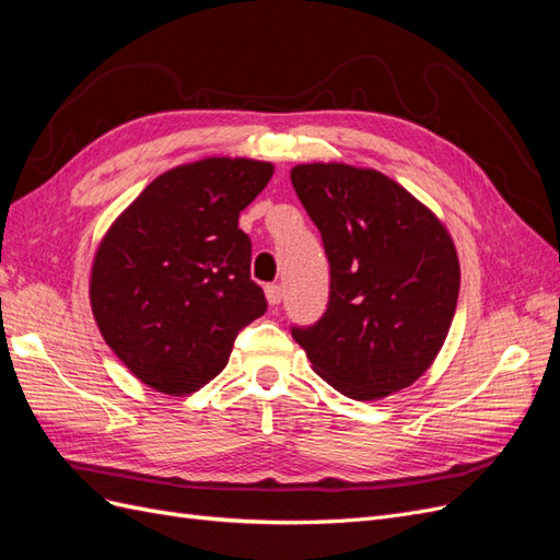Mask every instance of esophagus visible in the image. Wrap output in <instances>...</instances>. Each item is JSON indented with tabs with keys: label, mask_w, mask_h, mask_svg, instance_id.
Returning <instances> with one entry per match:
<instances>
[{
	"label": "esophagus",
	"mask_w": 560,
	"mask_h": 560,
	"mask_svg": "<svg viewBox=\"0 0 560 560\" xmlns=\"http://www.w3.org/2000/svg\"><path fill=\"white\" fill-rule=\"evenodd\" d=\"M266 299L270 306H278L282 301V287L280 284H266Z\"/></svg>",
	"instance_id": "34e87169"
}]
</instances>
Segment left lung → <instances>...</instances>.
Masks as SVG:
<instances>
[{
	"label": "left lung",
	"instance_id": "8db88e82",
	"mask_svg": "<svg viewBox=\"0 0 560 560\" xmlns=\"http://www.w3.org/2000/svg\"><path fill=\"white\" fill-rule=\"evenodd\" d=\"M294 191L329 259V303L292 327L313 371L338 393L374 401L416 383L442 350L460 292L446 226L371 167L303 163Z\"/></svg>",
	"mask_w": 560,
	"mask_h": 560
}]
</instances>
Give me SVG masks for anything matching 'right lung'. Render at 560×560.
<instances>
[{
	"label": "right lung",
	"instance_id": "add662e5",
	"mask_svg": "<svg viewBox=\"0 0 560 560\" xmlns=\"http://www.w3.org/2000/svg\"><path fill=\"white\" fill-rule=\"evenodd\" d=\"M270 177L266 161L202 159L156 177L116 217L93 259L91 308L135 378L165 395L196 393L266 313L238 217Z\"/></svg>",
	"mask_w": 560,
	"mask_h": 560
}]
</instances>
